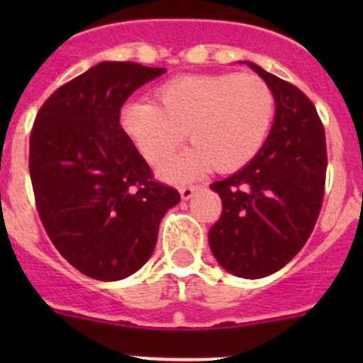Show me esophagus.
<instances>
[{
  "label": "esophagus",
  "mask_w": 363,
  "mask_h": 363,
  "mask_svg": "<svg viewBox=\"0 0 363 363\" xmlns=\"http://www.w3.org/2000/svg\"><path fill=\"white\" fill-rule=\"evenodd\" d=\"M198 189H201V185H198V184L196 185H184V187H179V194H182V198H184V200H191Z\"/></svg>",
  "instance_id": "1"
}]
</instances>
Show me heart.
Listing matches in <instances>:
<instances>
[{
    "label": "heart",
    "mask_w": 363,
    "mask_h": 363,
    "mask_svg": "<svg viewBox=\"0 0 363 363\" xmlns=\"http://www.w3.org/2000/svg\"><path fill=\"white\" fill-rule=\"evenodd\" d=\"M156 104H125L120 125L150 165H162L185 140L194 147L165 165L169 179H187L213 165L218 172L242 169L256 156L271 129L277 98L256 74H187L154 91Z\"/></svg>",
    "instance_id": "obj_1"
}]
</instances>
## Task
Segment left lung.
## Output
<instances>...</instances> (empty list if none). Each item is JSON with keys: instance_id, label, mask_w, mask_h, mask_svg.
<instances>
[{"instance_id": "left-lung-1", "label": "left lung", "mask_w": 363, "mask_h": 363, "mask_svg": "<svg viewBox=\"0 0 363 363\" xmlns=\"http://www.w3.org/2000/svg\"><path fill=\"white\" fill-rule=\"evenodd\" d=\"M271 85L277 116L255 158L211 185L221 198L209 245L218 264L240 278H264L306 245L325 192V130L303 92L249 63Z\"/></svg>"}]
</instances>
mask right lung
<instances>
[{"label":"right lung","mask_w":363,"mask_h":363,"mask_svg":"<svg viewBox=\"0 0 363 363\" xmlns=\"http://www.w3.org/2000/svg\"><path fill=\"white\" fill-rule=\"evenodd\" d=\"M163 72L98 63L54 91L32 127L28 171L41 223L60 255L94 280H121L142 267L160 221L179 201L120 125L127 98Z\"/></svg>","instance_id":"add662e5"}]
</instances>
